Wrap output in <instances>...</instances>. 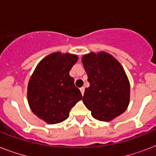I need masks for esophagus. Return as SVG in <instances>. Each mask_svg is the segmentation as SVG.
<instances>
[{
  "label": "esophagus",
  "mask_w": 156,
  "mask_h": 156,
  "mask_svg": "<svg viewBox=\"0 0 156 156\" xmlns=\"http://www.w3.org/2000/svg\"><path fill=\"white\" fill-rule=\"evenodd\" d=\"M84 90H85V88L84 87H81L80 88V91L81 93H82V95H84Z\"/></svg>",
  "instance_id": "obj_1"
}]
</instances>
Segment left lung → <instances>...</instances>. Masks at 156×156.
Listing matches in <instances>:
<instances>
[{
  "label": "left lung",
  "mask_w": 156,
  "mask_h": 156,
  "mask_svg": "<svg viewBox=\"0 0 156 156\" xmlns=\"http://www.w3.org/2000/svg\"><path fill=\"white\" fill-rule=\"evenodd\" d=\"M90 87L85 89L83 104L94 118L110 121L126 111L130 87L123 67L109 53L90 52L82 58Z\"/></svg>",
  "instance_id": "obj_1"
}]
</instances>
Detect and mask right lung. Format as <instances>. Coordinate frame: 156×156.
<instances>
[{
  "mask_svg": "<svg viewBox=\"0 0 156 156\" xmlns=\"http://www.w3.org/2000/svg\"><path fill=\"white\" fill-rule=\"evenodd\" d=\"M78 56L53 52L45 56L33 72L28 83L27 100L31 111L48 124L68 118L69 111L83 99L69 71Z\"/></svg>",
  "mask_w": 156,
  "mask_h": 156,
  "instance_id": "right-lung-1",
  "label": "right lung"
}]
</instances>
